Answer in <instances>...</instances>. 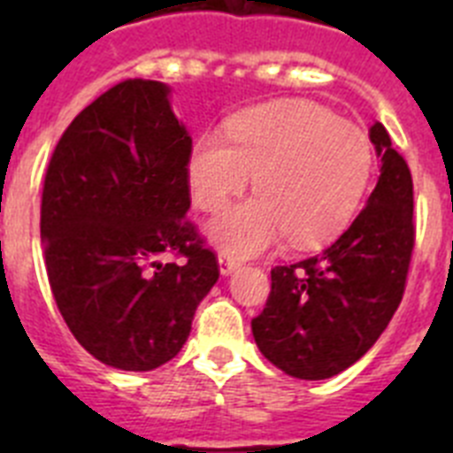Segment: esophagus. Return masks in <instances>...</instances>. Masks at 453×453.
Returning a JSON list of instances; mask_svg holds the SVG:
<instances>
[{"label":"esophagus","instance_id":"1","mask_svg":"<svg viewBox=\"0 0 453 453\" xmlns=\"http://www.w3.org/2000/svg\"><path fill=\"white\" fill-rule=\"evenodd\" d=\"M218 265H219V274L222 276H229V274H234L235 270H238L240 267V263L235 261L234 256H229V254H218Z\"/></svg>","mask_w":453,"mask_h":453}]
</instances>
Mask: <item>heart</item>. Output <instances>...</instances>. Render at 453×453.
Wrapping results in <instances>:
<instances>
[{
	"instance_id": "obj_1",
	"label": "heart",
	"mask_w": 453,
	"mask_h": 453,
	"mask_svg": "<svg viewBox=\"0 0 453 453\" xmlns=\"http://www.w3.org/2000/svg\"><path fill=\"white\" fill-rule=\"evenodd\" d=\"M188 156V188L202 211H219L254 177L258 197L215 215L208 240L235 258L276 245L319 247L354 215L372 174V142L329 108L290 99L235 115Z\"/></svg>"
}]
</instances>
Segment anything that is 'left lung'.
I'll list each match as a JSON object with an SVG mask.
<instances>
[{
	"instance_id": "obj_1",
	"label": "left lung",
	"mask_w": 453,
	"mask_h": 453,
	"mask_svg": "<svg viewBox=\"0 0 453 453\" xmlns=\"http://www.w3.org/2000/svg\"><path fill=\"white\" fill-rule=\"evenodd\" d=\"M381 174L358 218L318 256L272 270L251 319L272 365L303 381L345 372L370 351L402 302L413 254V179L381 122L370 127Z\"/></svg>"
}]
</instances>
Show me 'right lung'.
I'll list each match as a JSON object with an SVG mask.
<instances>
[{"label":"right lung","instance_id":"obj_1","mask_svg":"<svg viewBox=\"0 0 453 453\" xmlns=\"http://www.w3.org/2000/svg\"><path fill=\"white\" fill-rule=\"evenodd\" d=\"M170 95L145 79L104 92L61 135L42 188L40 240L56 306L79 345L115 370L172 361L219 276L186 219L192 138ZM170 253L184 261L163 264Z\"/></svg>","mask_w":453,"mask_h":453}]
</instances>
